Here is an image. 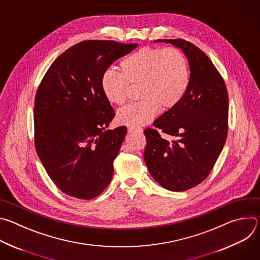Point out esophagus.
I'll return each mask as SVG.
<instances>
[{"instance_id":"34e87169","label":"esophagus","mask_w":260,"mask_h":260,"mask_svg":"<svg viewBox=\"0 0 260 260\" xmlns=\"http://www.w3.org/2000/svg\"><path fill=\"white\" fill-rule=\"evenodd\" d=\"M143 129L141 127H128V133H138L141 134Z\"/></svg>"}]
</instances>
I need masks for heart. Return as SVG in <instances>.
<instances>
[{
  "label": "heart",
  "mask_w": 260,
  "mask_h": 260,
  "mask_svg": "<svg viewBox=\"0 0 260 260\" xmlns=\"http://www.w3.org/2000/svg\"><path fill=\"white\" fill-rule=\"evenodd\" d=\"M121 71H104L101 88L105 98L115 105L128 99L129 83L140 85L139 102L118 111L117 120L131 127L149 123L159 110L177 106L186 92L190 72L186 56L177 48H143L120 63Z\"/></svg>",
  "instance_id": "heart-1"
}]
</instances>
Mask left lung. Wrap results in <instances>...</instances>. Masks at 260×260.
I'll return each mask as SVG.
<instances>
[{"mask_svg":"<svg viewBox=\"0 0 260 260\" xmlns=\"http://www.w3.org/2000/svg\"><path fill=\"white\" fill-rule=\"evenodd\" d=\"M181 48L190 68L183 99L146 128L144 158L148 171L171 191L188 190L211 173L226 141L229 94L223 78L199 47L183 39L157 40ZM157 129L173 135L169 142Z\"/></svg>","mask_w":260,"mask_h":260,"instance_id":"left-lung-1","label":"left lung"}]
</instances>
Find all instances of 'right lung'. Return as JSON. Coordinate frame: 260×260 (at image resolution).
I'll list each match as a JSON object with an SVG mask.
<instances>
[{
  "label": "right lung",
  "mask_w": 260,
  "mask_h": 260,
  "mask_svg": "<svg viewBox=\"0 0 260 260\" xmlns=\"http://www.w3.org/2000/svg\"><path fill=\"white\" fill-rule=\"evenodd\" d=\"M137 46L82 41L52 62L37 90L36 151L53 183L70 197L93 199L112 179L126 127L107 129L115 111L102 91L101 77Z\"/></svg>",
  "instance_id": "right-lung-1"
}]
</instances>
